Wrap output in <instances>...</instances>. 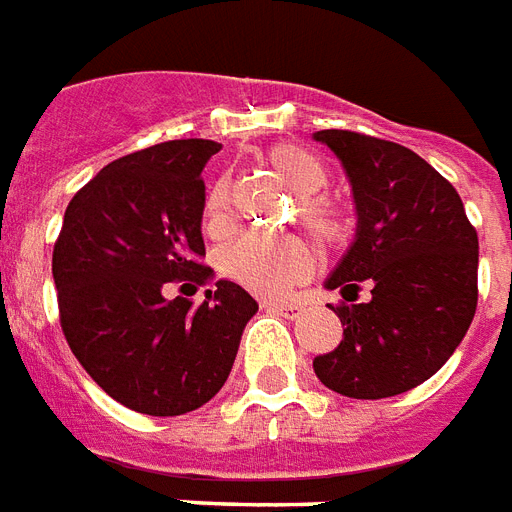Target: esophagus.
Returning a JSON list of instances; mask_svg holds the SVG:
<instances>
[{
    "mask_svg": "<svg viewBox=\"0 0 512 512\" xmlns=\"http://www.w3.org/2000/svg\"><path fill=\"white\" fill-rule=\"evenodd\" d=\"M265 311H271V314H282V317H298L303 306L300 303H263Z\"/></svg>",
    "mask_w": 512,
    "mask_h": 512,
    "instance_id": "34e87169",
    "label": "esophagus"
}]
</instances>
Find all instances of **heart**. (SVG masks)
<instances>
[{"label":"heart","instance_id":"b5f03b06","mask_svg":"<svg viewBox=\"0 0 512 512\" xmlns=\"http://www.w3.org/2000/svg\"><path fill=\"white\" fill-rule=\"evenodd\" d=\"M265 163L273 174L298 195V220L303 228L325 247H341L351 236L349 209L325 190L330 171L317 155L298 144H276ZM230 225V182L220 177L212 182L204 201V228L212 236L225 233ZM217 271L228 282L244 290L276 298L298 287L314 271V255L303 239H265V236H241L217 255Z\"/></svg>","mask_w":512,"mask_h":512}]
</instances>
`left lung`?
I'll list each match as a JSON object with an SVG mask.
<instances>
[{"mask_svg": "<svg viewBox=\"0 0 512 512\" xmlns=\"http://www.w3.org/2000/svg\"><path fill=\"white\" fill-rule=\"evenodd\" d=\"M349 174L357 236L327 290L343 338L314 357L327 389L354 400L403 395L435 376L478 306V233L462 198L424 158L357 131H317ZM362 283L368 304L356 300Z\"/></svg>", "mask_w": 512, "mask_h": 512, "instance_id": "1", "label": "left lung"}]
</instances>
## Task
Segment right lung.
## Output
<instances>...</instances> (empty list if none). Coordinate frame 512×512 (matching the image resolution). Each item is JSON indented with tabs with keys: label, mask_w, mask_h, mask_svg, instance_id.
<instances>
[{
	"label": "right lung",
	"mask_w": 512,
	"mask_h": 512,
	"mask_svg": "<svg viewBox=\"0 0 512 512\" xmlns=\"http://www.w3.org/2000/svg\"><path fill=\"white\" fill-rule=\"evenodd\" d=\"M220 144L174 139L123 155L80 187L53 247L58 319L72 354L112 400L147 416L209 403L257 303L233 282L206 300L169 284L212 279L201 236L206 161Z\"/></svg>",
	"instance_id": "obj_1"
}]
</instances>
